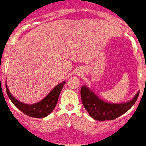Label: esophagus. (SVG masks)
I'll use <instances>...</instances> for the list:
<instances>
[{"instance_id":"obj_1","label":"esophagus","mask_w":146,"mask_h":146,"mask_svg":"<svg viewBox=\"0 0 146 146\" xmlns=\"http://www.w3.org/2000/svg\"><path fill=\"white\" fill-rule=\"evenodd\" d=\"M78 73H79V74H81V72H80H80H78Z\"/></svg>"}]
</instances>
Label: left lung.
<instances>
[{
  "mask_svg": "<svg viewBox=\"0 0 146 146\" xmlns=\"http://www.w3.org/2000/svg\"><path fill=\"white\" fill-rule=\"evenodd\" d=\"M140 92L127 103L109 104L100 99L85 85L81 88V98L85 109L93 119L98 121L113 120L124 114L135 104Z\"/></svg>",
  "mask_w": 146,
  "mask_h": 146,
  "instance_id": "8db88e82",
  "label": "left lung"
}]
</instances>
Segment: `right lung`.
I'll use <instances>...</instances> for the list:
<instances>
[{
    "mask_svg": "<svg viewBox=\"0 0 146 146\" xmlns=\"http://www.w3.org/2000/svg\"><path fill=\"white\" fill-rule=\"evenodd\" d=\"M65 83L66 82H63L58 84L52 90L50 93L43 100L37 104H33V105L25 104L17 101L9 92L6 83V89L8 96L11 101V102L21 112H23L24 113L29 117H35V118H43L50 114L56 107L57 102H58V96H59L60 93H61V90Z\"/></svg>",
    "mask_w": 146,
    "mask_h": 146,
    "instance_id": "1",
    "label": "right lung"
}]
</instances>
